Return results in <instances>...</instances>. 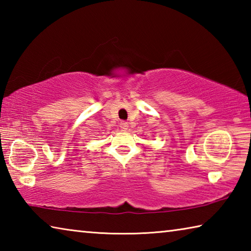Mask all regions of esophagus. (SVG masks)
<instances>
[{"mask_svg":"<svg viewBox=\"0 0 251 251\" xmlns=\"http://www.w3.org/2000/svg\"><path fill=\"white\" fill-rule=\"evenodd\" d=\"M120 127H121L122 130H127V129H128V123L123 121V122L120 123Z\"/></svg>","mask_w":251,"mask_h":251,"instance_id":"obj_1","label":"esophagus"}]
</instances>
